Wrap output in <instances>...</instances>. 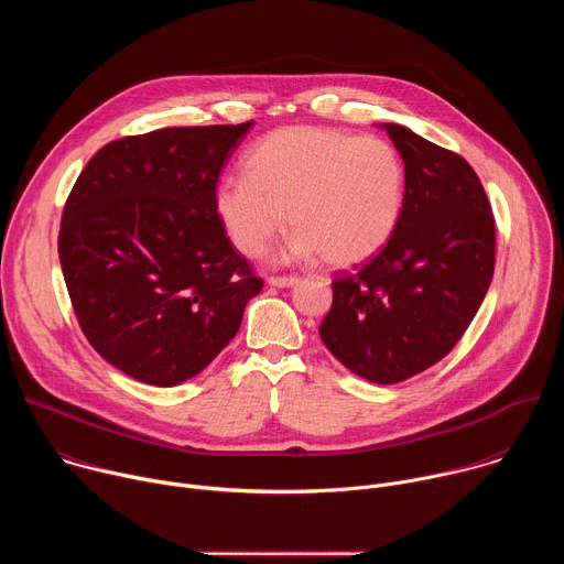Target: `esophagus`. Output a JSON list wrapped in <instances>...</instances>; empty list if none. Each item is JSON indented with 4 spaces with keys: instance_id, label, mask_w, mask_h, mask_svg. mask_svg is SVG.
Masks as SVG:
<instances>
[{
    "instance_id": "1",
    "label": "esophagus",
    "mask_w": 564,
    "mask_h": 564,
    "mask_svg": "<svg viewBox=\"0 0 564 564\" xmlns=\"http://www.w3.org/2000/svg\"><path fill=\"white\" fill-rule=\"evenodd\" d=\"M301 279L299 276H270L268 279V283L270 285H274V288H292V285H296Z\"/></svg>"
}]
</instances>
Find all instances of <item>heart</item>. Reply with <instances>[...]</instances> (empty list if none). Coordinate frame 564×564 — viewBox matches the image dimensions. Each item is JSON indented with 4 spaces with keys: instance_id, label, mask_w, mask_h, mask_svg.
I'll list each match as a JSON object with an SVG mask.
<instances>
[{
    "instance_id": "obj_1",
    "label": "heart",
    "mask_w": 564,
    "mask_h": 564,
    "mask_svg": "<svg viewBox=\"0 0 564 564\" xmlns=\"http://www.w3.org/2000/svg\"><path fill=\"white\" fill-rule=\"evenodd\" d=\"M216 192L231 243L261 257L290 220L296 257L321 254L348 268L372 259L394 234L404 207L406 172L383 138L326 127H283L265 135Z\"/></svg>"
}]
</instances>
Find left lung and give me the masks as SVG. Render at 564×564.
Segmentation results:
<instances>
[{
  "mask_svg": "<svg viewBox=\"0 0 564 564\" xmlns=\"http://www.w3.org/2000/svg\"><path fill=\"white\" fill-rule=\"evenodd\" d=\"M404 160V207L388 243L335 272L321 341L355 375L404 381L444 359L494 279L496 220L466 160L401 124H383Z\"/></svg>",
  "mask_w": 564,
  "mask_h": 564,
  "instance_id": "left-lung-1",
  "label": "left lung"
}]
</instances>
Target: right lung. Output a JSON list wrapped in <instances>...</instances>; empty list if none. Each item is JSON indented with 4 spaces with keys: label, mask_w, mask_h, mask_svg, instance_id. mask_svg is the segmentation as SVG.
Instances as JSON below:
<instances>
[{
    "label": "right lung",
    "mask_w": 564,
    "mask_h": 564,
    "mask_svg": "<svg viewBox=\"0 0 564 564\" xmlns=\"http://www.w3.org/2000/svg\"><path fill=\"white\" fill-rule=\"evenodd\" d=\"M252 122L172 127L105 144L77 176L57 252L77 324L124 375L176 386L234 339L263 279L216 209Z\"/></svg>",
    "instance_id": "right-lung-1"
}]
</instances>
